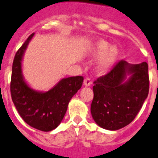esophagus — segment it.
Listing matches in <instances>:
<instances>
[{
  "mask_svg": "<svg viewBox=\"0 0 158 158\" xmlns=\"http://www.w3.org/2000/svg\"><path fill=\"white\" fill-rule=\"evenodd\" d=\"M84 85L86 86V87L91 86L92 85L91 80H90L89 78H86V79H85V81H84Z\"/></svg>",
  "mask_w": 158,
  "mask_h": 158,
  "instance_id": "obj_1",
  "label": "esophagus"
}]
</instances>
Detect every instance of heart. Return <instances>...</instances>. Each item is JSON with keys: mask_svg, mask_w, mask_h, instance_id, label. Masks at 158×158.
Returning <instances> with one entry per match:
<instances>
[{"mask_svg": "<svg viewBox=\"0 0 158 158\" xmlns=\"http://www.w3.org/2000/svg\"><path fill=\"white\" fill-rule=\"evenodd\" d=\"M91 55L98 58L95 66V71L97 73H104L112 66L119 55V51L115 46H111V43L104 40H100L95 43Z\"/></svg>", "mask_w": 158, "mask_h": 158, "instance_id": "b5f03b06", "label": "heart"}]
</instances>
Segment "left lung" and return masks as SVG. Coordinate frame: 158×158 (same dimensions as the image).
<instances>
[{
	"label": "left lung",
	"instance_id": "1",
	"mask_svg": "<svg viewBox=\"0 0 158 158\" xmlns=\"http://www.w3.org/2000/svg\"><path fill=\"white\" fill-rule=\"evenodd\" d=\"M149 84L146 62L119 61L107 75L94 81L91 114L96 123L109 131L131 123L147 98Z\"/></svg>",
	"mask_w": 158,
	"mask_h": 158
}]
</instances>
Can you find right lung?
Masks as SVG:
<instances>
[{
  "label": "right lung",
  "instance_id": "obj_1",
  "mask_svg": "<svg viewBox=\"0 0 158 158\" xmlns=\"http://www.w3.org/2000/svg\"><path fill=\"white\" fill-rule=\"evenodd\" d=\"M35 33L18 50L12 63L10 91L19 115L29 126L42 131H51L63 119L72 97L81 88V76L62 78L47 92L37 91L26 82L22 71L24 52Z\"/></svg>",
  "mask_w": 158,
  "mask_h": 158
}]
</instances>
